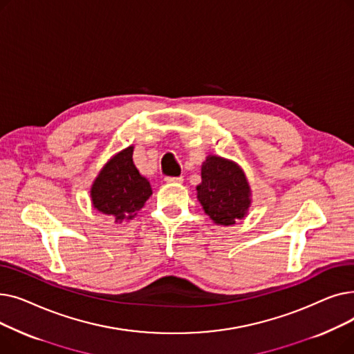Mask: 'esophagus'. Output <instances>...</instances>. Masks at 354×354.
I'll return each instance as SVG.
<instances>
[{"label": "esophagus", "instance_id": "obj_1", "mask_svg": "<svg viewBox=\"0 0 354 354\" xmlns=\"http://www.w3.org/2000/svg\"><path fill=\"white\" fill-rule=\"evenodd\" d=\"M165 180L167 183H182L183 182V176H166Z\"/></svg>", "mask_w": 354, "mask_h": 354}]
</instances>
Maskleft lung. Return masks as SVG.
<instances>
[{
	"label": "left lung",
	"mask_w": 354,
	"mask_h": 354,
	"mask_svg": "<svg viewBox=\"0 0 354 354\" xmlns=\"http://www.w3.org/2000/svg\"><path fill=\"white\" fill-rule=\"evenodd\" d=\"M198 199L218 225H232L250 208V187L239 167L219 156H209L202 165Z\"/></svg>",
	"instance_id": "left-lung-1"
}]
</instances>
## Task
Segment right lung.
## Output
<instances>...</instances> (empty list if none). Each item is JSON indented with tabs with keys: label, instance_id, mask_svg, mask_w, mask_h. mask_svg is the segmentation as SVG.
Masks as SVG:
<instances>
[{
	"label": "right lung",
	"instance_id": "right-lung-1",
	"mask_svg": "<svg viewBox=\"0 0 354 354\" xmlns=\"http://www.w3.org/2000/svg\"><path fill=\"white\" fill-rule=\"evenodd\" d=\"M133 146L111 159L93 183V207L116 222L132 219L152 195L151 185L143 178L132 159Z\"/></svg>",
	"mask_w": 354,
	"mask_h": 354
}]
</instances>
